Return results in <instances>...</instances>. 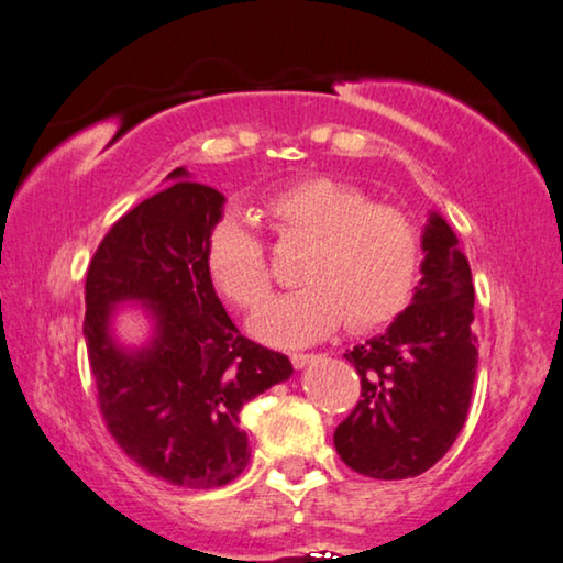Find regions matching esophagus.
<instances>
[{
  "mask_svg": "<svg viewBox=\"0 0 563 563\" xmlns=\"http://www.w3.org/2000/svg\"><path fill=\"white\" fill-rule=\"evenodd\" d=\"M316 360V354H308V352H292L290 354V362H292V367H306L308 362H313Z\"/></svg>",
  "mask_w": 563,
  "mask_h": 563,
  "instance_id": "1",
  "label": "esophagus"
}]
</instances>
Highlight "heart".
<instances>
[{"label": "heart", "mask_w": 563, "mask_h": 563, "mask_svg": "<svg viewBox=\"0 0 563 563\" xmlns=\"http://www.w3.org/2000/svg\"><path fill=\"white\" fill-rule=\"evenodd\" d=\"M275 236L306 244L298 260L300 288L275 298L252 321L257 336L298 346L327 336L346 319L372 329L395 319L413 296L423 242L406 211L336 178H303L260 201ZM206 273L221 296L255 311L273 290L263 236L236 213L211 227L203 247Z\"/></svg>", "instance_id": "b5f03b06"}]
</instances>
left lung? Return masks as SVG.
Wrapping results in <instances>:
<instances>
[{
    "instance_id": "obj_1",
    "label": "left lung",
    "mask_w": 563,
    "mask_h": 563,
    "mask_svg": "<svg viewBox=\"0 0 563 563\" xmlns=\"http://www.w3.org/2000/svg\"><path fill=\"white\" fill-rule=\"evenodd\" d=\"M423 278L413 303L346 352L362 383L334 431L336 454L372 479H408L451 449L470 413L477 375L474 285L456 234L433 213L423 234Z\"/></svg>"
}]
</instances>
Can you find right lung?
Listing matches in <instances>:
<instances>
[{"label":"right lung","instance_id":"1","mask_svg":"<svg viewBox=\"0 0 563 563\" xmlns=\"http://www.w3.org/2000/svg\"><path fill=\"white\" fill-rule=\"evenodd\" d=\"M109 227L86 271V354L97 406L134 464L176 487L211 489L250 462L240 410L290 377L280 352L252 342L221 306L203 265L206 236L221 219L217 188L180 180ZM147 299L158 321L153 347L117 351L111 303Z\"/></svg>","mask_w":563,"mask_h":563}]
</instances>
